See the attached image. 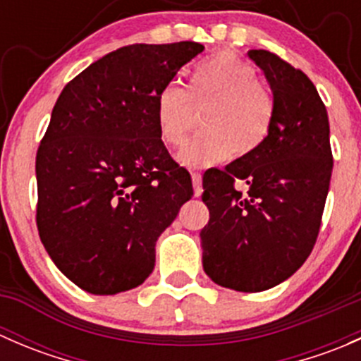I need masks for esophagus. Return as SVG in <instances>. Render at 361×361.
I'll return each instance as SVG.
<instances>
[{
  "instance_id": "esophagus-1",
  "label": "esophagus",
  "mask_w": 361,
  "mask_h": 361,
  "mask_svg": "<svg viewBox=\"0 0 361 361\" xmlns=\"http://www.w3.org/2000/svg\"><path fill=\"white\" fill-rule=\"evenodd\" d=\"M192 185H194V194L195 197L202 194V176L201 173H192Z\"/></svg>"
}]
</instances>
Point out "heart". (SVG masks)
Returning <instances> with one entry per match:
<instances>
[{
  "label": "heart",
  "instance_id": "heart-1",
  "mask_svg": "<svg viewBox=\"0 0 361 361\" xmlns=\"http://www.w3.org/2000/svg\"><path fill=\"white\" fill-rule=\"evenodd\" d=\"M192 104L204 110L202 136L181 150L178 160L199 169L227 159L255 154L267 140L274 120V97L258 82L253 66L231 52H220L194 64L187 90L166 83L155 101L159 137L166 147L180 148L192 129Z\"/></svg>",
  "mask_w": 361,
  "mask_h": 361
}]
</instances>
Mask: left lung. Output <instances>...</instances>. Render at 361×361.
Listing matches in <instances>:
<instances>
[{
	"label": "left lung",
	"mask_w": 361,
	"mask_h": 361,
	"mask_svg": "<svg viewBox=\"0 0 361 361\" xmlns=\"http://www.w3.org/2000/svg\"><path fill=\"white\" fill-rule=\"evenodd\" d=\"M271 83L274 120L255 154L202 178L209 221L202 267L216 285L262 292L307 260L322 227L334 157L326 108L304 71L269 50H250ZM245 179L243 195L235 181Z\"/></svg>",
	"instance_id": "left-lung-1"
}]
</instances>
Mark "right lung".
Wrapping results in <instances>:
<instances>
[{
  "label": "right lung",
  "mask_w": 361,
  "mask_h": 361,
  "mask_svg": "<svg viewBox=\"0 0 361 361\" xmlns=\"http://www.w3.org/2000/svg\"><path fill=\"white\" fill-rule=\"evenodd\" d=\"M201 43H134L106 54L61 92L36 154V225L76 286L115 295L140 286L155 243L194 195L159 137L155 101Z\"/></svg>",
  "instance_id": "right-lung-1"
}]
</instances>
